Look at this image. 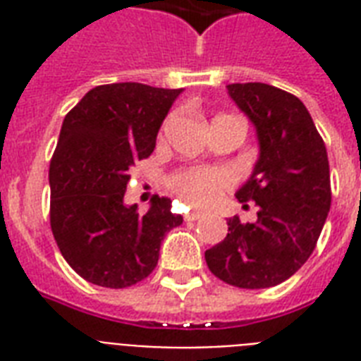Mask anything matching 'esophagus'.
<instances>
[{
  "label": "esophagus",
  "instance_id": "obj_1",
  "mask_svg": "<svg viewBox=\"0 0 361 361\" xmlns=\"http://www.w3.org/2000/svg\"><path fill=\"white\" fill-rule=\"evenodd\" d=\"M202 217V214L200 212H191V214H187L185 215V221H197Z\"/></svg>",
  "mask_w": 361,
  "mask_h": 361
}]
</instances>
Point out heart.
I'll return each instance as SVG.
<instances>
[{
	"label": "heart",
	"instance_id": "obj_1",
	"mask_svg": "<svg viewBox=\"0 0 361 361\" xmlns=\"http://www.w3.org/2000/svg\"><path fill=\"white\" fill-rule=\"evenodd\" d=\"M228 185V176L217 169H183L170 178V187L189 206H208Z\"/></svg>",
	"mask_w": 361,
	"mask_h": 361
}]
</instances>
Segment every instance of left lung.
I'll list each match as a JSON object with an SVG mask.
<instances>
[{
	"instance_id": "obj_1",
	"label": "left lung",
	"mask_w": 361,
	"mask_h": 361,
	"mask_svg": "<svg viewBox=\"0 0 361 361\" xmlns=\"http://www.w3.org/2000/svg\"><path fill=\"white\" fill-rule=\"evenodd\" d=\"M228 95L251 120L260 155L236 198L257 204V221L228 219V234L206 251L209 271L238 288H268L311 257L331 204L330 164L305 104L279 87L228 84Z\"/></svg>"
}]
</instances>
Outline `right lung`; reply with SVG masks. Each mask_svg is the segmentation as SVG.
Listing matches in <instances>:
<instances>
[{
	"label": "right lung",
	"mask_w": 361,
	"mask_h": 361,
	"mask_svg": "<svg viewBox=\"0 0 361 361\" xmlns=\"http://www.w3.org/2000/svg\"><path fill=\"white\" fill-rule=\"evenodd\" d=\"M181 90L138 82L97 86L65 116L50 161V226L71 268L93 285L125 288L152 274L164 234L183 223L172 200L146 214L123 195L135 163L155 147Z\"/></svg>",
	"instance_id": "add662e5"
}]
</instances>
